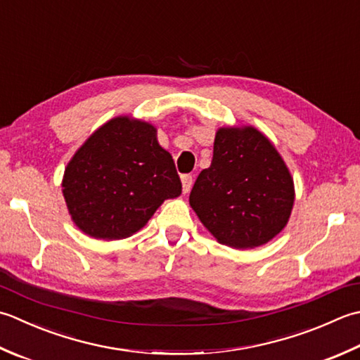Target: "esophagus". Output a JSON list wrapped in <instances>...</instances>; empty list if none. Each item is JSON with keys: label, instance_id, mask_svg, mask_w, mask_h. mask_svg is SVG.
I'll use <instances>...</instances> for the list:
<instances>
[{"label": "esophagus", "instance_id": "obj_1", "mask_svg": "<svg viewBox=\"0 0 360 360\" xmlns=\"http://www.w3.org/2000/svg\"><path fill=\"white\" fill-rule=\"evenodd\" d=\"M181 181H182V192L188 193L190 188H192V186H193V176L192 174H184L181 178Z\"/></svg>", "mask_w": 360, "mask_h": 360}]
</instances>
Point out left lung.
I'll return each instance as SVG.
<instances>
[{
    "label": "left lung",
    "mask_w": 360,
    "mask_h": 360,
    "mask_svg": "<svg viewBox=\"0 0 360 360\" xmlns=\"http://www.w3.org/2000/svg\"><path fill=\"white\" fill-rule=\"evenodd\" d=\"M190 206L221 245L255 248L288 221L293 179L276 148L252 126L220 128L210 167L190 192Z\"/></svg>",
    "instance_id": "1"
}]
</instances>
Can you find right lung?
I'll return each instance as SVG.
<instances>
[{
	"label": "right lung",
	"mask_w": 360,
	"mask_h": 360,
	"mask_svg": "<svg viewBox=\"0 0 360 360\" xmlns=\"http://www.w3.org/2000/svg\"><path fill=\"white\" fill-rule=\"evenodd\" d=\"M153 124L117 117L86 140L63 173L62 193L84 234L118 240L136 234L182 192L172 154Z\"/></svg>",
	"instance_id": "1"
}]
</instances>
